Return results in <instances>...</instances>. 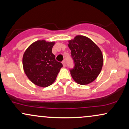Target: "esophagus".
<instances>
[{"label":"esophagus","instance_id":"esophagus-1","mask_svg":"<svg viewBox=\"0 0 129 129\" xmlns=\"http://www.w3.org/2000/svg\"><path fill=\"white\" fill-rule=\"evenodd\" d=\"M62 65H63V67H66V61H65V60H63L62 61Z\"/></svg>","mask_w":129,"mask_h":129}]
</instances>
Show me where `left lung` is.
<instances>
[{"label": "left lung", "mask_w": 129, "mask_h": 129, "mask_svg": "<svg viewBox=\"0 0 129 129\" xmlns=\"http://www.w3.org/2000/svg\"><path fill=\"white\" fill-rule=\"evenodd\" d=\"M68 46L75 64L74 69L70 70L74 81L80 85L93 82L103 68L101 50L90 38L82 35H77L69 40Z\"/></svg>", "instance_id": "1"}]
</instances>
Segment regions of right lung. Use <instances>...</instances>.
I'll list each match as a JSON object with an SVG mask.
<instances>
[{"mask_svg":"<svg viewBox=\"0 0 129 129\" xmlns=\"http://www.w3.org/2000/svg\"><path fill=\"white\" fill-rule=\"evenodd\" d=\"M54 44L55 42L38 40L32 43L23 53L22 65L25 73L33 83L39 87L51 85L63 66L56 60L52 53Z\"/></svg>","mask_w":129,"mask_h":129,"instance_id":"1","label":"right lung"}]
</instances>
